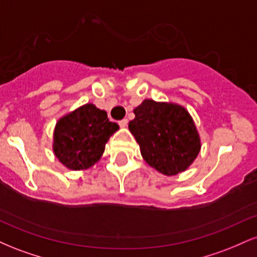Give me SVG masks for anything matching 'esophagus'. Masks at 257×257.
I'll use <instances>...</instances> for the list:
<instances>
[{"label":"esophagus","mask_w":257,"mask_h":257,"mask_svg":"<svg viewBox=\"0 0 257 257\" xmlns=\"http://www.w3.org/2000/svg\"><path fill=\"white\" fill-rule=\"evenodd\" d=\"M119 125L120 126H122V128H125V126L126 125H128V119H126V118H124V119H122V120H119Z\"/></svg>","instance_id":"esophagus-1"}]
</instances>
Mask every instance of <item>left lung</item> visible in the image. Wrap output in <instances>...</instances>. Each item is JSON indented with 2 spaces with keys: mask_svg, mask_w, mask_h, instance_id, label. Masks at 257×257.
I'll return each mask as SVG.
<instances>
[{
  "mask_svg": "<svg viewBox=\"0 0 257 257\" xmlns=\"http://www.w3.org/2000/svg\"><path fill=\"white\" fill-rule=\"evenodd\" d=\"M134 113L128 126L144 161L167 176L187 170L202 147L190 112L175 102L145 99Z\"/></svg>",
  "mask_w": 257,
  "mask_h": 257,
  "instance_id": "left-lung-1",
  "label": "left lung"
}]
</instances>
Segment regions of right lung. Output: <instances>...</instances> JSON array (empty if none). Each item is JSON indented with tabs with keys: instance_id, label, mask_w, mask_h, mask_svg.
Here are the masks:
<instances>
[{
	"instance_id": "right-lung-1",
	"label": "right lung",
	"mask_w": 257,
	"mask_h": 257,
	"mask_svg": "<svg viewBox=\"0 0 257 257\" xmlns=\"http://www.w3.org/2000/svg\"><path fill=\"white\" fill-rule=\"evenodd\" d=\"M119 125L94 104H84L60 117L53 133V152L70 170H85L101 158L105 145Z\"/></svg>"
}]
</instances>
